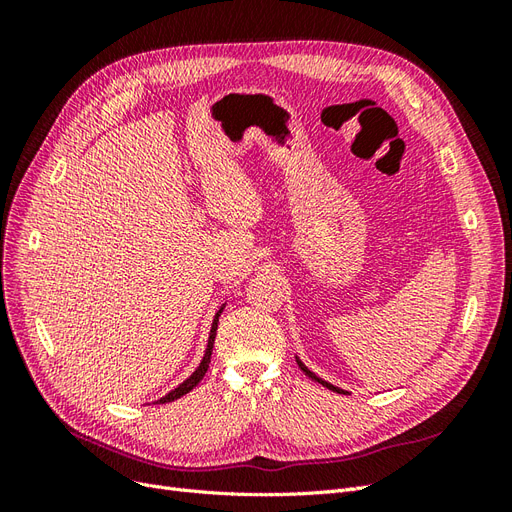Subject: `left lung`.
Listing matches in <instances>:
<instances>
[{
  "label": "left lung",
  "instance_id": "8db88e82",
  "mask_svg": "<svg viewBox=\"0 0 512 512\" xmlns=\"http://www.w3.org/2000/svg\"><path fill=\"white\" fill-rule=\"evenodd\" d=\"M297 363H299V367H301V369L305 371V376H309V378H312V380L320 382L322 386H327V389H329V391H335V393H346V391H342V389H337V386H333L331 382H327V380H322V378H318V376L314 374V371H309V369H307V367H305V365H303V363H301L299 359H297Z\"/></svg>",
  "mask_w": 512,
  "mask_h": 512
}]
</instances>
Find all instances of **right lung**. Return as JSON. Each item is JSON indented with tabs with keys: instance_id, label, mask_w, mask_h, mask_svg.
<instances>
[{
	"instance_id": "right-lung-1",
	"label": "right lung",
	"mask_w": 512,
	"mask_h": 512,
	"mask_svg": "<svg viewBox=\"0 0 512 512\" xmlns=\"http://www.w3.org/2000/svg\"><path fill=\"white\" fill-rule=\"evenodd\" d=\"M224 309V307H222ZM222 309L218 314H215V318H213V324H211V333H209V342H207V350H205V356H203V361H200V365L196 367V371L194 374L185 380V382H181L175 391H170L168 395H164L162 399H158V404H168V401H175V399H179V397H183L185 393H190L194 386L203 380V376L207 374V369H209V363H211V352H213V344H215V331H218V320H220V314H222Z\"/></svg>"
}]
</instances>
